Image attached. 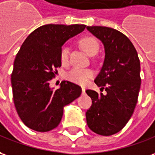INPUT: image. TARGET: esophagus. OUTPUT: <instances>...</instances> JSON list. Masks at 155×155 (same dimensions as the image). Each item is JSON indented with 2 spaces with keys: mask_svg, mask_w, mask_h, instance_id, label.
<instances>
[{
  "mask_svg": "<svg viewBox=\"0 0 155 155\" xmlns=\"http://www.w3.org/2000/svg\"><path fill=\"white\" fill-rule=\"evenodd\" d=\"M81 90H82V93H85V91H86V89H85V87H82Z\"/></svg>",
  "mask_w": 155,
  "mask_h": 155,
  "instance_id": "esophagus-1",
  "label": "esophagus"
}]
</instances>
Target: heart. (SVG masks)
I'll use <instances>...</instances> for the list:
<instances>
[{"label": "heart", "instance_id": "1", "mask_svg": "<svg viewBox=\"0 0 155 155\" xmlns=\"http://www.w3.org/2000/svg\"><path fill=\"white\" fill-rule=\"evenodd\" d=\"M80 45L82 49L89 56H94L97 54L99 49L98 41L95 38L91 37V36H86V37L81 39ZM59 58L60 63L62 64V65L66 66L69 64V51L68 47H63L61 48ZM92 76H93V72L91 70L80 69V68H74L66 74L67 80L75 84H79V85H86Z\"/></svg>", "mask_w": 155, "mask_h": 155}]
</instances>
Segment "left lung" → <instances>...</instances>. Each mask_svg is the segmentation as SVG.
<instances>
[{
    "mask_svg": "<svg viewBox=\"0 0 155 155\" xmlns=\"http://www.w3.org/2000/svg\"><path fill=\"white\" fill-rule=\"evenodd\" d=\"M86 29L104 45V65L94 81L107 92L86 90L92 100L86 123L97 134L111 136L124 128L134 112L141 86L140 61L133 44L121 32L104 26Z\"/></svg>",
    "mask_w": 155,
    "mask_h": 155,
    "instance_id": "8db88e82",
    "label": "left lung"
}]
</instances>
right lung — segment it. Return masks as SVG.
Instances as JSON below:
<instances>
[{
	"label": "right lung",
	"instance_id": "obj_1",
	"mask_svg": "<svg viewBox=\"0 0 155 155\" xmlns=\"http://www.w3.org/2000/svg\"><path fill=\"white\" fill-rule=\"evenodd\" d=\"M85 25H46L35 29L17 53L11 74L16 110L25 126L49 131L59 125L64 107L81 94V87L64 81L54 90L49 84L61 67L64 42L83 31Z\"/></svg>",
	"mask_w": 155,
	"mask_h": 155
}]
</instances>
